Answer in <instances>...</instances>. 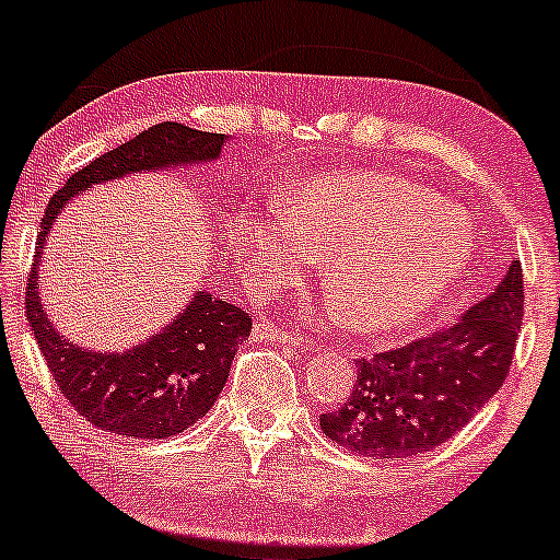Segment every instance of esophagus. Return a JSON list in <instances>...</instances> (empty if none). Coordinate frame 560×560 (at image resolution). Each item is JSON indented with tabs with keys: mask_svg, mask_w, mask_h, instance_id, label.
<instances>
[{
	"mask_svg": "<svg viewBox=\"0 0 560 560\" xmlns=\"http://www.w3.org/2000/svg\"><path fill=\"white\" fill-rule=\"evenodd\" d=\"M253 337L260 339V342H284V345L305 347V339H302L300 334H294L289 329H279V326L268 324V320H258V324H255Z\"/></svg>",
	"mask_w": 560,
	"mask_h": 560,
	"instance_id": "1",
	"label": "esophagus"
}]
</instances>
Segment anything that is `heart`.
Segmentation results:
<instances>
[{"label":"heart","instance_id":"b5f03b06","mask_svg":"<svg viewBox=\"0 0 560 560\" xmlns=\"http://www.w3.org/2000/svg\"><path fill=\"white\" fill-rule=\"evenodd\" d=\"M320 254V276L339 318L358 331H395L419 320L460 279L471 255L466 218L423 186L382 171L311 178L240 231L258 279H287Z\"/></svg>","mask_w":560,"mask_h":560}]
</instances>
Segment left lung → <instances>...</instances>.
I'll use <instances>...</instances> for the list:
<instances>
[{
    "label": "left lung",
    "instance_id": "left-lung-1",
    "mask_svg": "<svg viewBox=\"0 0 560 560\" xmlns=\"http://www.w3.org/2000/svg\"><path fill=\"white\" fill-rule=\"evenodd\" d=\"M524 316L522 262L447 329L358 361L352 395L320 429L371 460L421 455L458 434L503 387Z\"/></svg>",
    "mask_w": 560,
    "mask_h": 560
}]
</instances>
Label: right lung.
<instances>
[{"label":"right lung","instance_id":"1","mask_svg":"<svg viewBox=\"0 0 560 560\" xmlns=\"http://www.w3.org/2000/svg\"><path fill=\"white\" fill-rule=\"evenodd\" d=\"M226 141V133L165 120L83 165L49 199L25 287V318L62 397L92 427L139 440H165L189 429L226 387L231 361L249 337L253 316L210 292H197L186 311L150 342L126 352L81 350L55 331L38 300V255L49 229L68 199L92 189V184L124 178L126 173L210 163Z\"/></svg>","mask_w":560,"mask_h":560}]
</instances>
